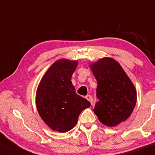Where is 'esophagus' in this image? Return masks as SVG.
<instances>
[{
  "label": "esophagus",
  "instance_id": "obj_1",
  "mask_svg": "<svg viewBox=\"0 0 155 155\" xmlns=\"http://www.w3.org/2000/svg\"><path fill=\"white\" fill-rule=\"evenodd\" d=\"M85 98L87 99V100L90 101V104H93V103H94V100H93V98H92V97L91 96V95H87V96L85 97Z\"/></svg>",
  "mask_w": 155,
  "mask_h": 155
}]
</instances>
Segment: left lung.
I'll list each match as a JSON object with an SVG mask.
<instances>
[{
	"label": "left lung",
	"instance_id": "8db88e82",
	"mask_svg": "<svg viewBox=\"0 0 155 155\" xmlns=\"http://www.w3.org/2000/svg\"><path fill=\"white\" fill-rule=\"evenodd\" d=\"M97 81L99 99L94 111L106 126L113 127L131 115L136 104V91L117 61L104 58L91 65Z\"/></svg>",
	"mask_w": 155,
	"mask_h": 155
}]
</instances>
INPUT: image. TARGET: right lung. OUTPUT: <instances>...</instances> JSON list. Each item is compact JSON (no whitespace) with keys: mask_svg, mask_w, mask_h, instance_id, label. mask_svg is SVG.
<instances>
[{"mask_svg":"<svg viewBox=\"0 0 155 155\" xmlns=\"http://www.w3.org/2000/svg\"><path fill=\"white\" fill-rule=\"evenodd\" d=\"M78 61L61 59L51 65L38 87L36 104L42 120L52 130L65 133L77 124L78 116L91 104L76 94L71 77Z\"/></svg>","mask_w":155,"mask_h":155,"instance_id":"right-lung-1","label":"right lung"}]
</instances>
